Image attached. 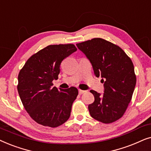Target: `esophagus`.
<instances>
[{
  "label": "esophagus",
  "mask_w": 151,
  "mask_h": 151,
  "mask_svg": "<svg viewBox=\"0 0 151 151\" xmlns=\"http://www.w3.org/2000/svg\"><path fill=\"white\" fill-rule=\"evenodd\" d=\"M85 92H86V90H79V93L80 94H83V93H85Z\"/></svg>",
  "instance_id": "1"
}]
</instances>
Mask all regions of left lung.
<instances>
[{
    "instance_id": "8db88e82",
    "label": "left lung",
    "mask_w": 151,
    "mask_h": 151,
    "mask_svg": "<svg viewBox=\"0 0 151 151\" xmlns=\"http://www.w3.org/2000/svg\"><path fill=\"white\" fill-rule=\"evenodd\" d=\"M77 46L92 64L96 77L101 76L104 83V94L90 90L94 96V101L88 106L90 115L104 124L116 121L127 109L136 85L131 59L119 46L101 38Z\"/></svg>"
}]
</instances>
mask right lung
Here are the masks:
<instances>
[{
  "label": "right lung",
  "mask_w": 151,
  "mask_h": 151,
  "mask_svg": "<svg viewBox=\"0 0 151 151\" xmlns=\"http://www.w3.org/2000/svg\"><path fill=\"white\" fill-rule=\"evenodd\" d=\"M77 50L73 44L50 45L32 55L18 77L17 89L23 105L38 124L55 128L69 119L72 106L78 95L75 87L58 89L62 61Z\"/></svg>",
  "instance_id": "obj_1"
}]
</instances>
